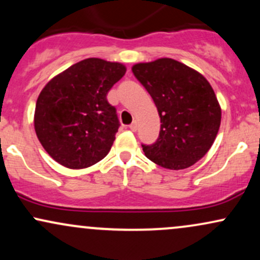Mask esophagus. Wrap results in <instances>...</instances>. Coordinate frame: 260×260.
<instances>
[{"mask_svg": "<svg viewBox=\"0 0 260 260\" xmlns=\"http://www.w3.org/2000/svg\"><path fill=\"white\" fill-rule=\"evenodd\" d=\"M129 128H131V129L133 131V132H136V131L138 129V122H137V121H133V123L131 124Z\"/></svg>", "mask_w": 260, "mask_h": 260, "instance_id": "1", "label": "esophagus"}]
</instances>
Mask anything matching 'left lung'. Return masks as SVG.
Returning <instances> with one entry per match:
<instances>
[{
	"label": "left lung",
	"instance_id": "obj_1",
	"mask_svg": "<svg viewBox=\"0 0 260 260\" xmlns=\"http://www.w3.org/2000/svg\"><path fill=\"white\" fill-rule=\"evenodd\" d=\"M132 72L153 98L161 122L156 142L142 145L145 156L170 170L194 165L211 148L221 123V107L210 83L168 57L133 64Z\"/></svg>",
	"mask_w": 260,
	"mask_h": 260
}]
</instances>
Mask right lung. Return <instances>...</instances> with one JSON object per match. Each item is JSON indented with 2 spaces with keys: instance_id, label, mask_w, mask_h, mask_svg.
<instances>
[{
  "instance_id": "add662e5",
  "label": "right lung",
  "mask_w": 260,
  "mask_h": 260,
  "mask_svg": "<svg viewBox=\"0 0 260 260\" xmlns=\"http://www.w3.org/2000/svg\"><path fill=\"white\" fill-rule=\"evenodd\" d=\"M126 66L85 58L58 73L39 94L34 128L46 153L68 169H85L109 154L118 131L106 95Z\"/></svg>"
}]
</instances>
